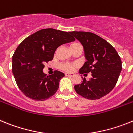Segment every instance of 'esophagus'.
<instances>
[{"label":"esophagus","mask_w":133,"mask_h":133,"mask_svg":"<svg viewBox=\"0 0 133 133\" xmlns=\"http://www.w3.org/2000/svg\"><path fill=\"white\" fill-rule=\"evenodd\" d=\"M74 73H71V74H69V73H66L65 74V76H70V77H73L74 76Z\"/></svg>","instance_id":"esophagus-1"}]
</instances>
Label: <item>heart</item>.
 Returning a JSON list of instances; mask_svg holds the SVG:
<instances>
[{"label": "heart", "mask_w": 133, "mask_h": 133, "mask_svg": "<svg viewBox=\"0 0 133 133\" xmlns=\"http://www.w3.org/2000/svg\"><path fill=\"white\" fill-rule=\"evenodd\" d=\"M78 43H72L70 45V47H73V46L76 45H78ZM60 68L62 69L63 70H65L66 71H73L74 69V64H72V63H61L59 65Z\"/></svg>", "instance_id": "1"}]
</instances>
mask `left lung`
<instances>
[{
    "label": "left lung",
    "instance_id": "left-lung-1",
    "mask_svg": "<svg viewBox=\"0 0 133 133\" xmlns=\"http://www.w3.org/2000/svg\"><path fill=\"white\" fill-rule=\"evenodd\" d=\"M70 34L82 45L86 62L79 74L92 73L89 80L82 78L74 86L79 95L89 100L101 98L115 88L122 70L121 57L116 49L106 40L90 32L71 31Z\"/></svg>",
    "mask_w": 133,
    "mask_h": 133
}]
</instances>
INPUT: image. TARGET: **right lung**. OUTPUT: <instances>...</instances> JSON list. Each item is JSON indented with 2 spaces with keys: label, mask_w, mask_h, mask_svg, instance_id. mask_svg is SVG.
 I'll use <instances>...</instances> for the list:
<instances>
[{
  "label": "right lung",
  "mask_w": 133,
  "mask_h": 133,
  "mask_svg": "<svg viewBox=\"0 0 133 133\" xmlns=\"http://www.w3.org/2000/svg\"><path fill=\"white\" fill-rule=\"evenodd\" d=\"M74 40L69 32L49 28L39 30L21 43L12 55V71L26 97L43 101L55 94L65 75L56 70L47 76L43 73L44 64L53 59L57 47Z\"/></svg>",
  "instance_id": "add662e5"
}]
</instances>
